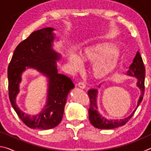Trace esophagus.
Masks as SVG:
<instances>
[{
	"mask_svg": "<svg viewBox=\"0 0 151 151\" xmlns=\"http://www.w3.org/2000/svg\"><path fill=\"white\" fill-rule=\"evenodd\" d=\"M78 87H80L81 88L84 89V88H85L86 85L83 83H82V82H80V83H78Z\"/></svg>",
	"mask_w": 151,
	"mask_h": 151,
	"instance_id": "obj_1",
	"label": "esophagus"
}]
</instances>
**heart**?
<instances>
[{
	"mask_svg": "<svg viewBox=\"0 0 151 151\" xmlns=\"http://www.w3.org/2000/svg\"><path fill=\"white\" fill-rule=\"evenodd\" d=\"M115 50V47L109 43H97L83 48L78 57L68 53L67 61L74 73L81 71V64L95 63L92 68V75L96 79H103L113 72L119 62L120 56Z\"/></svg>",
	"mask_w": 151,
	"mask_h": 151,
	"instance_id": "obj_1",
	"label": "heart"
}]
</instances>
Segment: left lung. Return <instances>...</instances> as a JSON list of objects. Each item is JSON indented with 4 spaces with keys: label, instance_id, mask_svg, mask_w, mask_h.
Wrapping results in <instances>:
<instances>
[{
    "label": "left lung",
    "instance_id": "obj_1",
    "mask_svg": "<svg viewBox=\"0 0 151 151\" xmlns=\"http://www.w3.org/2000/svg\"><path fill=\"white\" fill-rule=\"evenodd\" d=\"M127 75L131 76V77H135L137 79V86L140 89V95L139 96V101L137 102V107L132 112L131 115L124 119H107L98 111V105H97L98 90L95 88L90 89L88 92L91 101L90 108L88 109L89 120H90L91 123L95 128L99 129H112L114 128L123 126L131 119L140 103L142 102L145 93V67L139 52H137L133 59V62L129 66V69L127 71ZM100 86L101 85H99V87H100Z\"/></svg>",
    "mask_w": 151,
    "mask_h": 151
}]
</instances>
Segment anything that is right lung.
I'll list each match as a JSON object with an SVG mask.
<instances>
[{
	"label": "right lung",
	"mask_w": 151,
	"mask_h": 151,
	"mask_svg": "<svg viewBox=\"0 0 151 151\" xmlns=\"http://www.w3.org/2000/svg\"><path fill=\"white\" fill-rule=\"evenodd\" d=\"M55 29L47 27L32 32L17 46L8 67L9 99L20 120L30 129H52L62 121L68 93L75 87L71 79L58 73L60 55L54 50ZM32 68L48 78L47 103L39 114H25L16 104L22 75Z\"/></svg>",
	"instance_id": "1"
}]
</instances>
